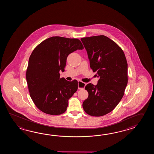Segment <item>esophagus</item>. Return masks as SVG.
Segmentation results:
<instances>
[{"mask_svg": "<svg viewBox=\"0 0 154 154\" xmlns=\"http://www.w3.org/2000/svg\"><path fill=\"white\" fill-rule=\"evenodd\" d=\"M86 84L84 83L81 81H78V88L79 89H83L85 88Z\"/></svg>", "mask_w": 154, "mask_h": 154, "instance_id": "34e87169", "label": "esophagus"}]
</instances>
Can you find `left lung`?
<instances>
[{"mask_svg": "<svg viewBox=\"0 0 154 154\" xmlns=\"http://www.w3.org/2000/svg\"><path fill=\"white\" fill-rule=\"evenodd\" d=\"M90 67L99 78L97 84H88V97L82 103L85 112L100 117L113 111L121 101L128 83V64L121 48L104 35L81 38Z\"/></svg>", "mask_w": 154, "mask_h": 154, "instance_id": "1", "label": "left lung"}]
</instances>
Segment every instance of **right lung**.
I'll return each mask as SVG.
<instances>
[{
    "label": "right lung",
    "mask_w": 154,
    "mask_h": 154,
    "mask_svg": "<svg viewBox=\"0 0 154 154\" xmlns=\"http://www.w3.org/2000/svg\"><path fill=\"white\" fill-rule=\"evenodd\" d=\"M84 49L80 40L54 36L45 39L33 51L26 70L29 95L36 107L51 115L64 113L68 100L78 90V81L60 78L67 57Z\"/></svg>",
    "instance_id": "add662e5"
}]
</instances>
